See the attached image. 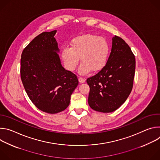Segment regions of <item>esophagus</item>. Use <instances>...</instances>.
Returning <instances> with one entry per match:
<instances>
[{"label":"esophagus","instance_id":"34e87169","mask_svg":"<svg viewBox=\"0 0 160 160\" xmlns=\"http://www.w3.org/2000/svg\"><path fill=\"white\" fill-rule=\"evenodd\" d=\"M78 81H79V82H80V83H84V82H85V79H83V78H81V77H80V78H78Z\"/></svg>","mask_w":160,"mask_h":160}]
</instances>
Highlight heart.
<instances>
[{
    "label": "heart",
    "mask_w": 160,
    "mask_h": 160,
    "mask_svg": "<svg viewBox=\"0 0 160 160\" xmlns=\"http://www.w3.org/2000/svg\"><path fill=\"white\" fill-rule=\"evenodd\" d=\"M109 54L108 42L102 37L93 34H84L73 38L70 48H64L61 59L68 71L73 72L80 61V75H85L91 71L98 72L106 66Z\"/></svg>",
    "instance_id": "obj_1"
}]
</instances>
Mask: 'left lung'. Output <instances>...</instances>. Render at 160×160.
Returning a JSON list of instances; mask_svg holds the SVG:
<instances>
[{
  "label": "left lung",
  "mask_w": 160,
  "mask_h": 160,
  "mask_svg": "<svg viewBox=\"0 0 160 160\" xmlns=\"http://www.w3.org/2000/svg\"><path fill=\"white\" fill-rule=\"evenodd\" d=\"M135 70V56L128 45L120 37L112 38V48L106 66L88 78V103L92 109L111 112L119 108L129 96Z\"/></svg>",
  "instance_id": "1"
}]
</instances>
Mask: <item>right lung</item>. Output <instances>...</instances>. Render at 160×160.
Masks as SVG:
<instances>
[{
    "label": "right lung",
    "instance_id": "add662e5",
    "mask_svg": "<svg viewBox=\"0 0 160 160\" xmlns=\"http://www.w3.org/2000/svg\"><path fill=\"white\" fill-rule=\"evenodd\" d=\"M56 32L38 35L25 48L21 58V78L28 96L38 109L50 114L68 108L78 85L77 76L61 65Z\"/></svg>",
    "mask_w": 160,
    "mask_h": 160
}]
</instances>
